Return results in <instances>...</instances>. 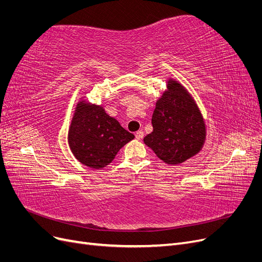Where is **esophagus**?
<instances>
[{"label": "esophagus", "mask_w": 262, "mask_h": 262, "mask_svg": "<svg viewBox=\"0 0 262 262\" xmlns=\"http://www.w3.org/2000/svg\"><path fill=\"white\" fill-rule=\"evenodd\" d=\"M143 137H144V132L143 131H138L137 133H136V139L137 140H142L143 139Z\"/></svg>", "instance_id": "1"}]
</instances>
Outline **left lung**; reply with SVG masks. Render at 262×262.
I'll return each mask as SVG.
<instances>
[{"label":"left lung","instance_id":"left-lung-1","mask_svg":"<svg viewBox=\"0 0 262 262\" xmlns=\"http://www.w3.org/2000/svg\"><path fill=\"white\" fill-rule=\"evenodd\" d=\"M152 124L153 132L144 138V143L169 165L184 163L199 153L207 136L194 99L171 78L167 81V91L156 101Z\"/></svg>","mask_w":262,"mask_h":262}]
</instances>
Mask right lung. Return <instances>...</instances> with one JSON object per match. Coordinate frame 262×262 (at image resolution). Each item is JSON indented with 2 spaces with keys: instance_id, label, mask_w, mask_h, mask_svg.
I'll use <instances>...</instances> for the list:
<instances>
[{
  "instance_id": "add662e5",
  "label": "right lung",
  "mask_w": 262,
  "mask_h": 262,
  "mask_svg": "<svg viewBox=\"0 0 262 262\" xmlns=\"http://www.w3.org/2000/svg\"><path fill=\"white\" fill-rule=\"evenodd\" d=\"M134 136L123 129L99 105L77 102L69 129V145L77 161L100 169L114 161L117 153Z\"/></svg>"
}]
</instances>
